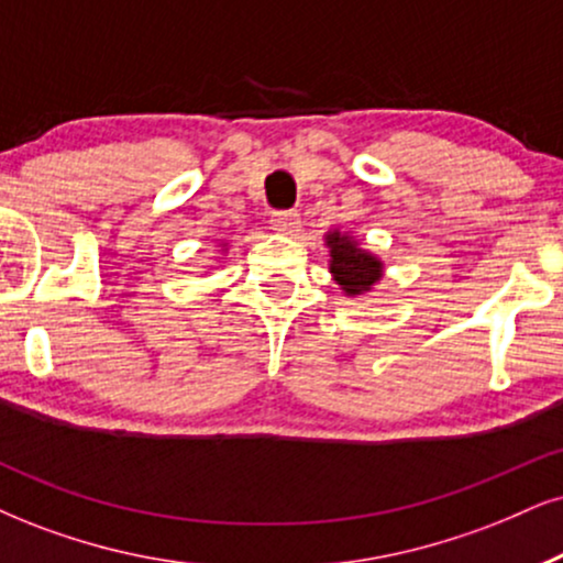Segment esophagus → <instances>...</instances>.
<instances>
[{
  "mask_svg": "<svg viewBox=\"0 0 563 563\" xmlns=\"http://www.w3.org/2000/svg\"><path fill=\"white\" fill-rule=\"evenodd\" d=\"M271 227H274L276 232L292 234L297 232V227H300V213H297L295 208H289V211H274L271 213Z\"/></svg>",
  "mask_w": 563,
  "mask_h": 563,
  "instance_id": "1",
  "label": "esophagus"
}]
</instances>
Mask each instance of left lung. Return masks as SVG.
I'll return each mask as SVG.
<instances>
[{
  "label": "left lung",
  "mask_w": 563,
  "mask_h": 563,
  "mask_svg": "<svg viewBox=\"0 0 563 563\" xmlns=\"http://www.w3.org/2000/svg\"><path fill=\"white\" fill-rule=\"evenodd\" d=\"M331 274L346 289V295H363L380 279V263L360 250L355 242L334 232L329 234Z\"/></svg>",
  "instance_id": "1"
}]
</instances>
